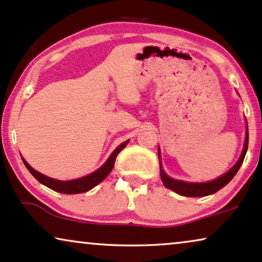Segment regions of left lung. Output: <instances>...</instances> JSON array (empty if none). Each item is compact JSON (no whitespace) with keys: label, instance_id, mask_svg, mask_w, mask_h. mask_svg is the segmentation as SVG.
Here are the masks:
<instances>
[{"label":"left lung","instance_id":"8db88e82","mask_svg":"<svg viewBox=\"0 0 262 262\" xmlns=\"http://www.w3.org/2000/svg\"><path fill=\"white\" fill-rule=\"evenodd\" d=\"M248 142H249V135H248V131H247L246 142H244V148L239 160L237 161V164L233 166L229 172H226L225 174L222 176L218 179H215V181L208 182V183H186L182 181H176V179L169 178V177L166 174L160 165V176H161L162 183H164L166 188L173 190V191L179 193V195L186 196V198H201V196H207V195H210V193L216 192L218 190L224 188V186H225L227 183H229L231 179L236 176V173L238 172L241 165L243 164L244 156H246V152L248 149ZM159 158H160V152H159Z\"/></svg>","mask_w":262,"mask_h":262}]
</instances>
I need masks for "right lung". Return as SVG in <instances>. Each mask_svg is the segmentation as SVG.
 Segmentation results:
<instances>
[{
  "label": "right lung",
  "mask_w": 262,
  "mask_h": 262,
  "mask_svg": "<svg viewBox=\"0 0 262 262\" xmlns=\"http://www.w3.org/2000/svg\"><path fill=\"white\" fill-rule=\"evenodd\" d=\"M128 143V141L124 142V143H121L119 147L115 149V150L112 152V155L110 156V159L104 162V165L102 166L97 169V171H95L94 173H91V174L86 176V177H83V178H79V179H74V181H67V182H62V181H56V179H53V178H49V177L42 174V173L37 172L36 169H33L31 166H30L27 162L24 160L23 159V162L24 165L26 166V168L29 169L30 173L35 177V178L38 181L40 184L48 186L49 189L52 190H55L57 192H62V193H80V192H86L89 191L90 189H93L94 186H96L98 183H101L103 181L106 177L110 174L112 169H113V166H114V162H115V159H117V156L119 152H120L123 149L126 147V144Z\"/></svg>",
  "instance_id": "1"
}]
</instances>
